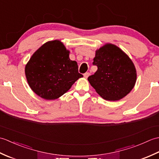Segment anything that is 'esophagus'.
<instances>
[{
	"instance_id": "1",
	"label": "esophagus",
	"mask_w": 159,
	"mask_h": 159,
	"mask_svg": "<svg viewBox=\"0 0 159 159\" xmlns=\"http://www.w3.org/2000/svg\"><path fill=\"white\" fill-rule=\"evenodd\" d=\"M89 74H90L89 72H85V74H84V77L86 78V79H87V78L89 76Z\"/></svg>"
}]
</instances>
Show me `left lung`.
I'll return each mask as SVG.
<instances>
[{
	"label": "left lung",
	"mask_w": 159,
	"mask_h": 159,
	"mask_svg": "<svg viewBox=\"0 0 159 159\" xmlns=\"http://www.w3.org/2000/svg\"><path fill=\"white\" fill-rule=\"evenodd\" d=\"M93 66L98 70L88 80L107 100H118L133 89L137 72L133 61L116 46L107 43L96 52Z\"/></svg>",
	"instance_id": "obj_1"
}]
</instances>
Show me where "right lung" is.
Returning <instances> with one entry per match:
<instances>
[{"instance_id": "right-lung-1", "label": "right lung", "mask_w": 159, "mask_h": 159, "mask_svg": "<svg viewBox=\"0 0 159 159\" xmlns=\"http://www.w3.org/2000/svg\"><path fill=\"white\" fill-rule=\"evenodd\" d=\"M70 52L59 40L48 42L33 54L25 67L29 85L37 95L55 100L67 92L83 76L78 64L69 58Z\"/></svg>"}]
</instances>
